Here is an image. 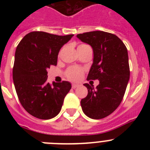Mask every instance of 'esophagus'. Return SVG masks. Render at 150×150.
<instances>
[{
    "instance_id": "esophagus-1",
    "label": "esophagus",
    "mask_w": 150,
    "mask_h": 150,
    "mask_svg": "<svg viewBox=\"0 0 150 150\" xmlns=\"http://www.w3.org/2000/svg\"><path fill=\"white\" fill-rule=\"evenodd\" d=\"M79 85H78V84H75V83H73L72 84V88H77V87H79Z\"/></svg>"
}]
</instances>
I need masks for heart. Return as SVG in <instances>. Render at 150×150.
I'll list each match as a JSON object with an SVG mask.
<instances>
[{
  "label": "heart",
  "instance_id": "1",
  "mask_svg": "<svg viewBox=\"0 0 150 150\" xmlns=\"http://www.w3.org/2000/svg\"><path fill=\"white\" fill-rule=\"evenodd\" d=\"M86 46V44H82L79 46ZM83 74V70L79 67H70L65 72V75L69 79L72 81H78L81 79Z\"/></svg>",
  "mask_w": 150,
  "mask_h": 150
}]
</instances>
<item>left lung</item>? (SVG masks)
I'll return each mask as SVG.
<instances>
[{
    "instance_id": "1",
    "label": "left lung",
    "mask_w": 150,
    "mask_h": 150,
    "mask_svg": "<svg viewBox=\"0 0 150 150\" xmlns=\"http://www.w3.org/2000/svg\"><path fill=\"white\" fill-rule=\"evenodd\" d=\"M93 49L94 59L88 79H98L99 85L83 84L88 95L82 99L83 112L88 117L100 120L112 113L121 104L130 77L128 50L115 34L95 30L76 35Z\"/></svg>"
}]
</instances>
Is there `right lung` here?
<instances>
[{
  "instance_id": "right-lung-1",
  "label": "right lung",
  "mask_w": 150,
  "mask_h": 150,
  "mask_svg": "<svg viewBox=\"0 0 150 150\" xmlns=\"http://www.w3.org/2000/svg\"><path fill=\"white\" fill-rule=\"evenodd\" d=\"M74 34L59 36L43 31L26 34L16 47L13 79L21 104L31 116L50 120L59 114L71 88L67 81L50 84L47 70L57 65L59 50Z\"/></svg>"
}]
</instances>
